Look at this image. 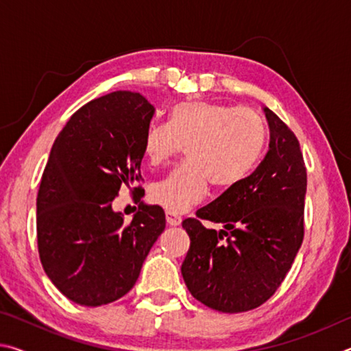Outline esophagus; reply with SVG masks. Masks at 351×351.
<instances>
[{"instance_id": "34e87169", "label": "esophagus", "mask_w": 351, "mask_h": 351, "mask_svg": "<svg viewBox=\"0 0 351 351\" xmlns=\"http://www.w3.org/2000/svg\"><path fill=\"white\" fill-rule=\"evenodd\" d=\"M165 219H167V224H170V226H180L181 224V217H178L171 212H165Z\"/></svg>"}]
</instances>
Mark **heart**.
Returning a JSON list of instances; mask_svg holds the SVG:
<instances>
[{
  "instance_id": "heart-1",
  "label": "heart",
  "mask_w": 351,
  "mask_h": 351,
  "mask_svg": "<svg viewBox=\"0 0 351 351\" xmlns=\"http://www.w3.org/2000/svg\"><path fill=\"white\" fill-rule=\"evenodd\" d=\"M265 122L252 108L187 100L173 105L167 125H152L142 148L148 164L162 165L184 147L187 161L152 187L154 204L184 213L217 187H234L251 173L263 153Z\"/></svg>"
}]
</instances>
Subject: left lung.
<instances>
[{
    "mask_svg": "<svg viewBox=\"0 0 351 351\" xmlns=\"http://www.w3.org/2000/svg\"><path fill=\"white\" fill-rule=\"evenodd\" d=\"M269 150L251 175L186 218L190 247L181 274L201 304L221 313L263 305L280 287L304 241L306 169L299 141L263 108ZM201 219L221 222L219 233Z\"/></svg>",
    "mask_w": 351,
    "mask_h": 351,
    "instance_id": "left-lung-1",
    "label": "left lung"
}]
</instances>
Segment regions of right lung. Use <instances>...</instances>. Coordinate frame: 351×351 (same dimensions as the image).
I'll return each mask as SVG.
<instances>
[{"instance_id":"1","label":"right lung","mask_w":351,"mask_h":351,"mask_svg":"<svg viewBox=\"0 0 351 351\" xmlns=\"http://www.w3.org/2000/svg\"><path fill=\"white\" fill-rule=\"evenodd\" d=\"M153 114L139 93H110L77 110L52 145L37 195L38 254L51 282L79 305L125 295L165 229L162 207L142 203V193L130 223L111 207L122 186L142 180Z\"/></svg>"}]
</instances>
